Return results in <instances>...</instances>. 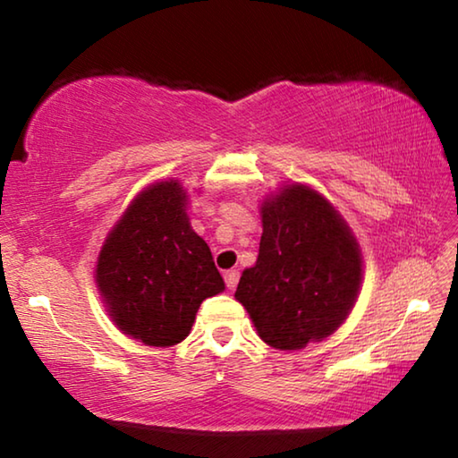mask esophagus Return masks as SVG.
Listing matches in <instances>:
<instances>
[{
	"mask_svg": "<svg viewBox=\"0 0 458 458\" xmlns=\"http://www.w3.org/2000/svg\"><path fill=\"white\" fill-rule=\"evenodd\" d=\"M238 278H240L238 270H228V273L224 275V281H226V286H228L230 291H234V289H236V284H238Z\"/></svg>",
	"mask_w": 458,
	"mask_h": 458,
	"instance_id": "esophagus-1",
	"label": "esophagus"
}]
</instances>
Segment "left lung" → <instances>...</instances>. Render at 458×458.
I'll list each match as a JSON object with an SVG mask.
<instances>
[{
  "mask_svg": "<svg viewBox=\"0 0 458 458\" xmlns=\"http://www.w3.org/2000/svg\"><path fill=\"white\" fill-rule=\"evenodd\" d=\"M257 265L234 297L260 339L275 350H303L347 319L361 284V252L350 226L321 193L284 185L260 206Z\"/></svg>",
  "mask_w": 458,
  "mask_h": 458,
  "instance_id": "obj_1",
  "label": "left lung"
}]
</instances>
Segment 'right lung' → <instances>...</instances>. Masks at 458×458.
Returning <instances> with one entry per match:
<instances>
[{
    "label": "right lung",
    "mask_w": 458,
    "mask_h": 458,
    "mask_svg": "<svg viewBox=\"0 0 458 458\" xmlns=\"http://www.w3.org/2000/svg\"><path fill=\"white\" fill-rule=\"evenodd\" d=\"M185 208L180 182L153 183L131 201L100 248L97 286L108 315L145 345L180 344L201 301L224 291L210 246L191 230Z\"/></svg>",
    "instance_id": "1"
}]
</instances>
